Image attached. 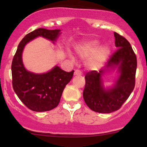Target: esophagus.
I'll return each instance as SVG.
<instances>
[{"mask_svg":"<svg viewBox=\"0 0 147 147\" xmlns=\"http://www.w3.org/2000/svg\"><path fill=\"white\" fill-rule=\"evenodd\" d=\"M82 75V71H81L80 70H78V69H77V70H75V75H77V76H79V75Z\"/></svg>","mask_w":147,"mask_h":147,"instance_id":"esophagus-1","label":"esophagus"}]
</instances>
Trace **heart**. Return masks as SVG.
<instances>
[{
    "instance_id": "heart-1",
    "label": "heart",
    "mask_w": 147,
    "mask_h": 147,
    "mask_svg": "<svg viewBox=\"0 0 147 147\" xmlns=\"http://www.w3.org/2000/svg\"><path fill=\"white\" fill-rule=\"evenodd\" d=\"M99 45L100 43L97 40H94L82 45L78 48V53L82 57H87L93 55L88 61V65L94 69L100 68L110 53L109 47L103 46L99 48Z\"/></svg>"
}]
</instances>
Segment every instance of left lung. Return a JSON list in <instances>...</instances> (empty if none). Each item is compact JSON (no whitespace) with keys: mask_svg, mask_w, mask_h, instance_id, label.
Instances as JSON below:
<instances>
[{"mask_svg":"<svg viewBox=\"0 0 147 147\" xmlns=\"http://www.w3.org/2000/svg\"><path fill=\"white\" fill-rule=\"evenodd\" d=\"M117 50L109 57L104 68L88 72L83 92L84 101L92 111L109 113L117 111L129 98L136 85L137 58L131 44L124 36L114 32ZM117 67L121 75L115 86L105 90L101 76L109 68Z\"/></svg>","mask_w":147,"mask_h":147,"instance_id":"obj_1","label":"left lung"}]
</instances>
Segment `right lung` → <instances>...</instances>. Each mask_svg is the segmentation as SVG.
Listing matches in <instances>:
<instances>
[{"instance_id": "1", "label": "right lung", "mask_w": 147, "mask_h": 147, "mask_svg": "<svg viewBox=\"0 0 147 147\" xmlns=\"http://www.w3.org/2000/svg\"><path fill=\"white\" fill-rule=\"evenodd\" d=\"M60 30H49L38 28L25 36L18 45L11 63L12 86L14 92L28 109L36 112L52 110L58 106L64 88L73 77L74 70L65 72L55 66L44 74L27 71L22 61L25 45L37 36L55 41Z\"/></svg>"}]
</instances>
